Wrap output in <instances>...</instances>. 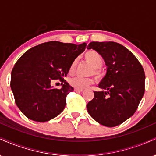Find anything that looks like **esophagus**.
Wrapping results in <instances>:
<instances>
[{
	"label": "esophagus",
	"instance_id": "obj_1",
	"mask_svg": "<svg viewBox=\"0 0 156 156\" xmlns=\"http://www.w3.org/2000/svg\"><path fill=\"white\" fill-rule=\"evenodd\" d=\"M75 91H76V92H83V89H77V88H76V89H75Z\"/></svg>",
	"mask_w": 156,
	"mask_h": 156
}]
</instances>
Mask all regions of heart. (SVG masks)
<instances>
[{
	"label": "heart",
	"mask_w": 156,
	"mask_h": 156,
	"mask_svg": "<svg viewBox=\"0 0 156 156\" xmlns=\"http://www.w3.org/2000/svg\"><path fill=\"white\" fill-rule=\"evenodd\" d=\"M84 58L88 63L91 64V66L94 68V73L95 74H98V69H100L103 64V58L98 52L93 50H90L86 52L84 54ZM76 65V62H73L70 66V72H73L75 69ZM94 82L92 78H84L80 77H75L69 80V83L73 87L77 89H84L88 87L91 83Z\"/></svg>",
	"instance_id": "1"
}]
</instances>
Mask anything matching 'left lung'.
<instances>
[{"instance_id":"obj_1","label":"left lung","mask_w":156,"mask_h":156,"mask_svg":"<svg viewBox=\"0 0 156 156\" xmlns=\"http://www.w3.org/2000/svg\"><path fill=\"white\" fill-rule=\"evenodd\" d=\"M87 49L98 52L107 67L98 84L103 90L94 92L87 111L100 124L117 126L133 115L144 95V69L135 55L117 42H92Z\"/></svg>"}]
</instances>
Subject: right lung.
Instances as JSON below:
<instances>
[{
    "instance_id": "obj_1",
    "label": "right lung",
    "mask_w": 156,
    "mask_h": 156,
    "mask_svg": "<svg viewBox=\"0 0 156 156\" xmlns=\"http://www.w3.org/2000/svg\"><path fill=\"white\" fill-rule=\"evenodd\" d=\"M86 46L85 42L51 41L30 48L17 60L11 73L10 86L16 105L26 117L43 122L63 112L66 96L74 90L63 78ZM56 79L64 82L60 90L51 85Z\"/></svg>"
}]
</instances>
